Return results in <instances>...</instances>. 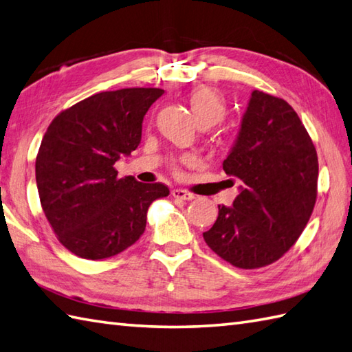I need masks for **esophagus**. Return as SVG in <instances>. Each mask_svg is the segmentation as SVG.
I'll return each mask as SVG.
<instances>
[{"label": "esophagus", "instance_id": "1", "mask_svg": "<svg viewBox=\"0 0 352 352\" xmlns=\"http://www.w3.org/2000/svg\"><path fill=\"white\" fill-rule=\"evenodd\" d=\"M171 196H173L175 199H179V200H192L194 199V194L185 191V190H181V188H176L171 191Z\"/></svg>", "mask_w": 352, "mask_h": 352}]
</instances>
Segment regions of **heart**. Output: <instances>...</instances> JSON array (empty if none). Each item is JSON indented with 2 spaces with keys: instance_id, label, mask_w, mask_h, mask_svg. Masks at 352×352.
I'll return each instance as SVG.
<instances>
[{
  "instance_id": "obj_1",
  "label": "heart",
  "mask_w": 352,
  "mask_h": 352,
  "mask_svg": "<svg viewBox=\"0 0 352 352\" xmlns=\"http://www.w3.org/2000/svg\"><path fill=\"white\" fill-rule=\"evenodd\" d=\"M191 110L196 116L200 124H212L221 122L226 114V105L221 95L214 89L200 87L194 90L190 95Z\"/></svg>"
}]
</instances>
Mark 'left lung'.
I'll use <instances>...</instances> for the list:
<instances>
[{"instance_id":"8db88e82","label":"left lung","mask_w":352,"mask_h":352,"mask_svg":"<svg viewBox=\"0 0 352 352\" xmlns=\"http://www.w3.org/2000/svg\"><path fill=\"white\" fill-rule=\"evenodd\" d=\"M223 170L241 191L233 206H218L205 242L236 268L278 261L306 228L318 194L316 149L294 108L254 90Z\"/></svg>"}]
</instances>
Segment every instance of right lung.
Listing matches in <instances>:
<instances>
[{"label": "right lung", "mask_w": 352, "mask_h": 352, "mask_svg": "<svg viewBox=\"0 0 352 352\" xmlns=\"http://www.w3.org/2000/svg\"><path fill=\"white\" fill-rule=\"evenodd\" d=\"M162 93H96L61 111L45 132L36 158L42 209L61 244L82 259H107L135 244L151 203L170 194L160 182L117 177L114 168L138 147L144 116Z\"/></svg>", "instance_id": "add662e5"}]
</instances>
